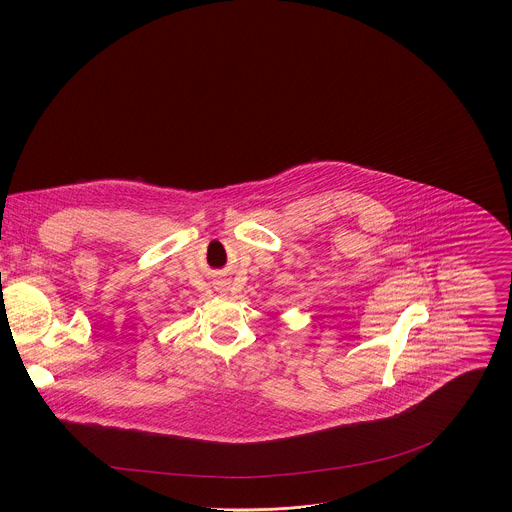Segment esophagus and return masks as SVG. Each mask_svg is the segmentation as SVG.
I'll return each mask as SVG.
<instances>
[{"label": "esophagus", "mask_w": 512, "mask_h": 512, "mask_svg": "<svg viewBox=\"0 0 512 512\" xmlns=\"http://www.w3.org/2000/svg\"><path fill=\"white\" fill-rule=\"evenodd\" d=\"M223 291H225V289H223Z\"/></svg>", "instance_id": "obj_1"}]
</instances>
